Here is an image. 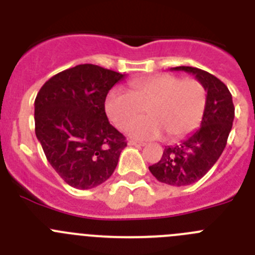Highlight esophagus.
Here are the masks:
<instances>
[{
	"mask_svg": "<svg viewBox=\"0 0 255 255\" xmlns=\"http://www.w3.org/2000/svg\"><path fill=\"white\" fill-rule=\"evenodd\" d=\"M129 145H134V147H144V143H138V141H129Z\"/></svg>",
	"mask_w": 255,
	"mask_h": 255,
	"instance_id": "esophagus-1",
	"label": "esophagus"
}]
</instances>
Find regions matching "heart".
<instances>
[{
  "mask_svg": "<svg viewBox=\"0 0 255 255\" xmlns=\"http://www.w3.org/2000/svg\"><path fill=\"white\" fill-rule=\"evenodd\" d=\"M206 105V87L198 79L159 74L130 82L128 93L110 91L105 110L119 129H126L143 111L147 112L148 118L130 126L129 134L134 139H155L164 131L168 139L176 140L199 126Z\"/></svg>",
  "mask_w": 255,
  "mask_h": 255,
  "instance_id": "1",
  "label": "heart"
}]
</instances>
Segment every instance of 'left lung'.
<instances>
[{
  "label": "left lung",
  "mask_w": 255,
  "mask_h": 255,
  "mask_svg": "<svg viewBox=\"0 0 255 255\" xmlns=\"http://www.w3.org/2000/svg\"><path fill=\"white\" fill-rule=\"evenodd\" d=\"M171 70L193 74L203 83L206 111L199 129L180 144L164 148L162 158L149 166V171L163 184L186 186L202 179L222 154L233 128L235 107L229 88L215 75L191 66Z\"/></svg>",
  "instance_id": "1"
}]
</instances>
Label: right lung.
I'll use <instances>...</instances> for the list:
<instances>
[{
	"label": "right lung",
	"instance_id": "1",
	"mask_svg": "<svg viewBox=\"0 0 255 255\" xmlns=\"http://www.w3.org/2000/svg\"><path fill=\"white\" fill-rule=\"evenodd\" d=\"M124 76L97 65H78L52 76L38 92L35 135L49 164L73 188L105 182L126 147L105 111L108 92Z\"/></svg>",
	"mask_w": 255,
	"mask_h": 255
}]
</instances>
